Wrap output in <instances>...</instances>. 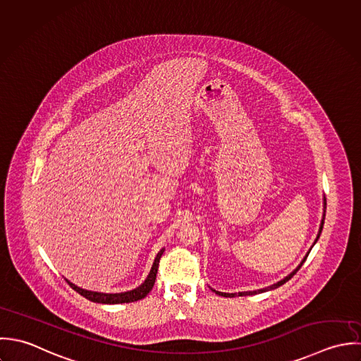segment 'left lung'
<instances>
[{"mask_svg":"<svg viewBox=\"0 0 361 361\" xmlns=\"http://www.w3.org/2000/svg\"><path fill=\"white\" fill-rule=\"evenodd\" d=\"M325 212H326V200L324 201V217H322V221H321V227H319V233H318V235H317V240L319 238V235H321V231H322V227H324V220H325ZM317 240H315V243H317ZM314 243V244H315ZM310 254V252H308ZM308 254L304 257V259L301 261V264L288 275L286 276L283 281H281V282H278V283H275V285H272V286H269V288H261V290H254V291H244V293H238V295H251V294H257V293H264V291H268V290H274V288H279V286H282V285H285L288 281H290L294 275H295V272L301 268V265L304 264V261L307 259V257H308ZM214 291H216V290H214ZM219 295H223V297H234L235 294L234 293H221V291H216Z\"/></svg>","mask_w":361,"mask_h":361,"instance_id":"left-lung-1","label":"left lung"}]
</instances>
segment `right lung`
Listing matches in <instances>:
<instances>
[{"label":"right lung","mask_w":361,"mask_h":361,"mask_svg":"<svg viewBox=\"0 0 361 361\" xmlns=\"http://www.w3.org/2000/svg\"><path fill=\"white\" fill-rule=\"evenodd\" d=\"M164 250H160L159 254L154 258L153 267L150 269V274L147 275L146 281L140 286V288H134L131 291H126V293H116V294H109V293H97V291H89V290H83V288L75 286L70 281L68 285L78 291L80 295H83L85 298L94 301V302H102V304H121V302H133V301H138L141 298H144L145 295L152 290L154 281H156V275H157V269H159V262L161 258Z\"/></svg>","instance_id":"right-lung-1"}]
</instances>
